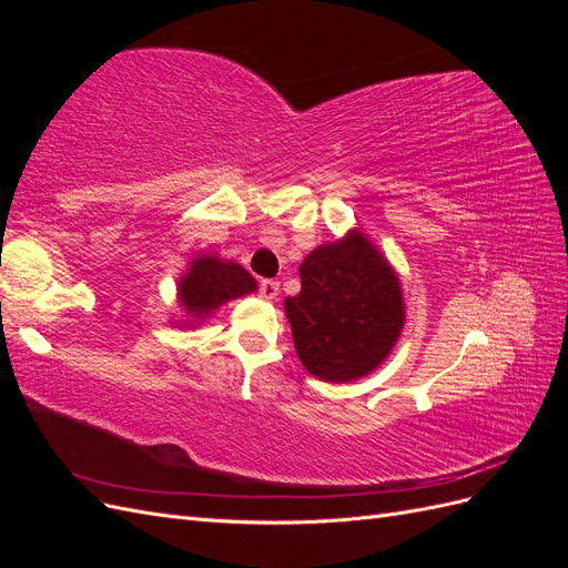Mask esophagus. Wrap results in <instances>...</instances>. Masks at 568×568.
Masks as SVG:
<instances>
[{
	"mask_svg": "<svg viewBox=\"0 0 568 568\" xmlns=\"http://www.w3.org/2000/svg\"><path fill=\"white\" fill-rule=\"evenodd\" d=\"M277 296H280V282H272V280L261 282V298L274 301Z\"/></svg>",
	"mask_w": 568,
	"mask_h": 568,
	"instance_id": "1",
	"label": "esophagus"
}]
</instances>
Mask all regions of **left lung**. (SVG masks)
I'll return each instance as SVG.
<instances>
[{
    "label": "left lung",
    "instance_id": "1",
    "mask_svg": "<svg viewBox=\"0 0 568 568\" xmlns=\"http://www.w3.org/2000/svg\"><path fill=\"white\" fill-rule=\"evenodd\" d=\"M301 294L284 301L303 367L329 384H351L390 355L405 326L398 272L359 227L307 253Z\"/></svg>",
    "mask_w": 568,
    "mask_h": 568
}]
</instances>
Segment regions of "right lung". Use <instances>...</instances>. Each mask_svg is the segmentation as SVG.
<instances>
[{"mask_svg": "<svg viewBox=\"0 0 568 568\" xmlns=\"http://www.w3.org/2000/svg\"><path fill=\"white\" fill-rule=\"evenodd\" d=\"M257 291V282L242 265L217 253H196L178 280V305L184 320L173 322L180 329H194L220 305Z\"/></svg>", "mask_w": 568, "mask_h": 568, "instance_id": "obj_1", "label": "right lung"}]
</instances>
